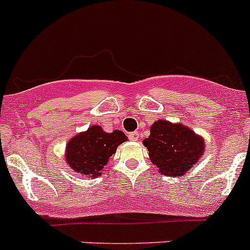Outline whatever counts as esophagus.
Returning <instances> with one entry per match:
<instances>
[{
  "mask_svg": "<svg viewBox=\"0 0 250 250\" xmlns=\"http://www.w3.org/2000/svg\"><path fill=\"white\" fill-rule=\"evenodd\" d=\"M128 137H129L130 140L135 142V140L139 139V133H138V132H132V133H129V135H128Z\"/></svg>",
  "mask_w": 250,
  "mask_h": 250,
  "instance_id": "esophagus-1",
  "label": "esophagus"
}]
</instances>
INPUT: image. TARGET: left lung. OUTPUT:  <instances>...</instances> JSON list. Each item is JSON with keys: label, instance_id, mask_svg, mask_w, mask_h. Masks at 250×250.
Segmentation results:
<instances>
[{"label": "left lung", "instance_id": "obj_1", "mask_svg": "<svg viewBox=\"0 0 250 250\" xmlns=\"http://www.w3.org/2000/svg\"><path fill=\"white\" fill-rule=\"evenodd\" d=\"M149 159L159 173L181 177L198 162L205 151V140L182 123L157 120L150 127L149 138L143 140Z\"/></svg>", "mask_w": 250, "mask_h": 250}]
</instances>
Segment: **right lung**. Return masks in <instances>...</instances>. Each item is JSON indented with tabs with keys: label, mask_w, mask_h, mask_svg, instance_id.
<instances>
[{
	"label": "right lung",
	"mask_w": 250,
	"mask_h": 250,
	"mask_svg": "<svg viewBox=\"0 0 250 250\" xmlns=\"http://www.w3.org/2000/svg\"><path fill=\"white\" fill-rule=\"evenodd\" d=\"M127 139L122 130L107 133L100 125H93L67 143L64 150L66 164L82 176L100 177L110 157Z\"/></svg>",
	"instance_id": "1"
}]
</instances>
